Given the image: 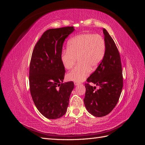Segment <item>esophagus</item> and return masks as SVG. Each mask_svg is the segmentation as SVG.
<instances>
[{"label": "esophagus", "instance_id": "esophagus-1", "mask_svg": "<svg viewBox=\"0 0 145 145\" xmlns=\"http://www.w3.org/2000/svg\"><path fill=\"white\" fill-rule=\"evenodd\" d=\"M74 85H75L76 86L79 85H80V83H78V82H74Z\"/></svg>", "mask_w": 145, "mask_h": 145}]
</instances>
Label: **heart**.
Here are the masks:
<instances>
[{
  "label": "heart",
  "mask_w": 145,
  "mask_h": 145,
  "mask_svg": "<svg viewBox=\"0 0 145 145\" xmlns=\"http://www.w3.org/2000/svg\"><path fill=\"white\" fill-rule=\"evenodd\" d=\"M106 51L104 39L99 34L83 33L68 42L67 50L62 51L60 61L66 69H71L77 58L78 63L67 76L69 80L80 82L89 76L102 62Z\"/></svg>",
  "instance_id": "1"
}]
</instances>
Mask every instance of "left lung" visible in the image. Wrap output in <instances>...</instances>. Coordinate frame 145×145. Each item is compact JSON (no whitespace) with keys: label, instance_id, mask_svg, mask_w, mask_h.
Listing matches in <instances>:
<instances>
[{"label":"left lung","instance_id":"left-lung-1","mask_svg":"<svg viewBox=\"0 0 145 145\" xmlns=\"http://www.w3.org/2000/svg\"><path fill=\"white\" fill-rule=\"evenodd\" d=\"M106 51L102 62L95 71L87 78L86 93L83 101L91 114L103 117L110 113L119 100L123 88L122 68L119 52L114 41L107 31L103 29ZM93 82L100 88L89 83Z\"/></svg>","mask_w":145,"mask_h":145}]
</instances>
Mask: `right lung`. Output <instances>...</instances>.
<instances>
[{
  "label": "right lung",
  "mask_w": 145,
  "mask_h": 145,
  "mask_svg": "<svg viewBox=\"0 0 145 145\" xmlns=\"http://www.w3.org/2000/svg\"><path fill=\"white\" fill-rule=\"evenodd\" d=\"M73 27L46 30L35 45L29 65V89L42 114L56 119L65 114L74 85L63 83L65 69L60 61L63 42Z\"/></svg>",
  "instance_id": "add662e5"
}]
</instances>
